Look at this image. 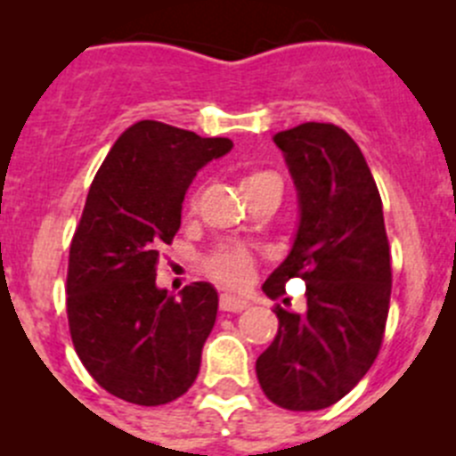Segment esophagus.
Returning a JSON list of instances; mask_svg holds the SVG:
<instances>
[{"instance_id":"1","label":"esophagus","mask_w":456,"mask_h":456,"mask_svg":"<svg viewBox=\"0 0 456 456\" xmlns=\"http://www.w3.org/2000/svg\"><path fill=\"white\" fill-rule=\"evenodd\" d=\"M248 307L244 298H235V296H228L224 294L219 298V310L221 312H244Z\"/></svg>"}]
</instances>
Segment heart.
I'll use <instances>...</instances> for the list:
<instances>
[{
	"instance_id": "1",
	"label": "heart",
	"mask_w": 456,
	"mask_h": 456,
	"mask_svg": "<svg viewBox=\"0 0 456 456\" xmlns=\"http://www.w3.org/2000/svg\"><path fill=\"white\" fill-rule=\"evenodd\" d=\"M271 183H278V176H275V174H271V171L266 169H250L241 176V191L248 196L250 191L271 185ZM185 210L190 212V215L196 210V194H191L190 199H187ZM256 253H253L248 246L240 244H224L216 250H212L210 256L206 257L208 275L225 287H244L246 282L253 278V273H256Z\"/></svg>"
}]
</instances>
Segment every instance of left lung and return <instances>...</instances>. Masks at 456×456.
<instances>
[{"instance_id":"1","label":"left lung","mask_w":456,"mask_h":456,"mask_svg":"<svg viewBox=\"0 0 456 456\" xmlns=\"http://www.w3.org/2000/svg\"><path fill=\"white\" fill-rule=\"evenodd\" d=\"M273 142L298 190L300 225L291 253L262 289L278 300L287 282L300 278L307 307L296 314L275 305L278 334L256 370L273 404L319 411L350 394L382 348L391 300L389 237L373 174L344 128L307 122Z\"/></svg>"}]
</instances>
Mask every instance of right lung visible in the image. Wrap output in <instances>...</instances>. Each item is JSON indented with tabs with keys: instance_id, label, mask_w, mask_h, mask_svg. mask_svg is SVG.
<instances>
[{
	"instance_id": "right-lung-1",
	"label": "right lung",
	"mask_w": 456,
	"mask_h": 456,
	"mask_svg": "<svg viewBox=\"0 0 456 456\" xmlns=\"http://www.w3.org/2000/svg\"><path fill=\"white\" fill-rule=\"evenodd\" d=\"M231 149L228 137L144 119L112 144L87 191L69 244L67 321L87 373L126 403L167 404L199 375L216 291L191 282L176 298L156 287V266L196 171Z\"/></svg>"
}]
</instances>
